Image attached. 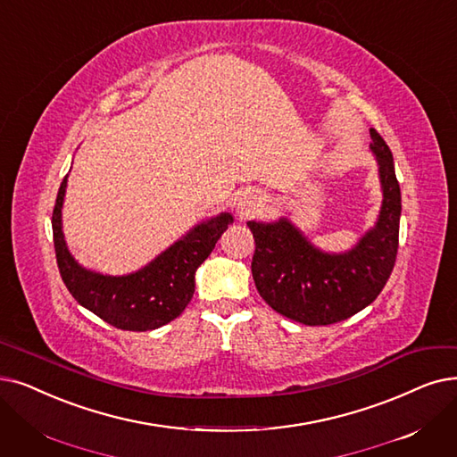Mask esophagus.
<instances>
[{"label":"esophagus","instance_id":"1","mask_svg":"<svg viewBox=\"0 0 457 457\" xmlns=\"http://www.w3.org/2000/svg\"><path fill=\"white\" fill-rule=\"evenodd\" d=\"M263 205V197L257 192H245L241 194L239 200H237V212H239L241 218L250 216Z\"/></svg>","mask_w":457,"mask_h":457}]
</instances>
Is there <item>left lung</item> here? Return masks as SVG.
<instances>
[{
	"instance_id": "8db88e82",
	"label": "left lung",
	"mask_w": 457,
	"mask_h": 457,
	"mask_svg": "<svg viewBox=\"0 0 457 457\" xmlns=\"http://www.w3.org/2000/svg\"><path fill=\"white\" fill-rule=\"evenodd\" d=\"M370 134L383 202L375 226L353 248H317L287 216L274 222H246L255 239V287L272 310L296 323L332 325L359 313L377 299L394 269L402 192L388 145L375 129H370Z\"/></svg>"
}]
</instances>
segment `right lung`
<instances>
[{
    "instance_id": "right-lung-1",
    "label": "right lung",
    "mask_w": 457,
    "mask_h": 457,
    "mask_svg": "<svg viewBox=\"0 0 457 457\" xmlns=\"http://www.w3.org/2000/svg\"><path fill=\"white\" fill-rule=\"evenodd\" d=\"M67 179L59 187L52 214L57 267L71 295L103 321L121 330H154L181 315L195 289V270L216 241L233 222L220 212L195 224L145 267L129 274H103L78 263L69 252L63 235V202Z\"/></svg>"
}]
</instances>
